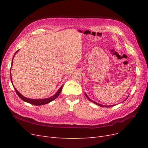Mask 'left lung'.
I'll list each match as a JSON object with an SVG mask.
<instances>
[{
  "label": "left lung",
  "instance_id": "1",
  "mask_svg": "<svg viewBox=\"0 0 148 148\" xmlns=\"http://www.w3.org/2000/svg\"><path fill=\"white\" fill-rule=\"evenodd\" d=\"M85 95H86V97L88 98V99H89V101H90L91 102H93L94 103V104H96V105H97V106H101V107H112L113 106H115V105H113V106H105V105H102V104H99V103H97V102H96L95 101H92V99H90V98H89L88 96V95H86V93H85ZM129 96V95H128ZM128 96H127V97L126 98V99H127V98H128ZM126 99H125V101H126ZM125 101H123V102H124ZM121 103H122V102H121Z\"/></svg>",
  "mask_w": 148,
  "mask_h": 148
}]
</instances>
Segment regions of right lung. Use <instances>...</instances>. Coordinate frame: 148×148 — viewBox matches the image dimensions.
<instances>
[{"label":"right lung","mask_w":148,"mask_h":148,"mask_svg":"<svg viewBox=\"0 0 148 148\" xmlns=\"http://www.w3.org/2000/svg\"><path fill=\"white\" fill-rule=\"evenodd\" d=\"M19 50H18L15 53L14 56H13V57L12 59V65H13V58H14V56L16 54V53H17V52ZM11 71V70H10ZM10 75H11V73H10ZM10 79H11V82H12V83L13 84V83H12V76H10ZM13 88H14L15 90L16 91V93L17 94V95L19 96V97H20L21 99L23 100V101L26 102H28V103H29V104H33V105H34V106H41V105H44V104H48V103L52 102V101H53L54 99H56V98L59 96L60 92L62 91V86H63V85H62L61 87L58 89V91H57V92L54 95H53L52 96L50 97H48V98H45V99H29V98L28 97H26L25 96H23L22 95H21V94L18 91L17 89L15 88V86H13Z\"/></svg>","instance_id":"right-lung-1"}]
</instances>
